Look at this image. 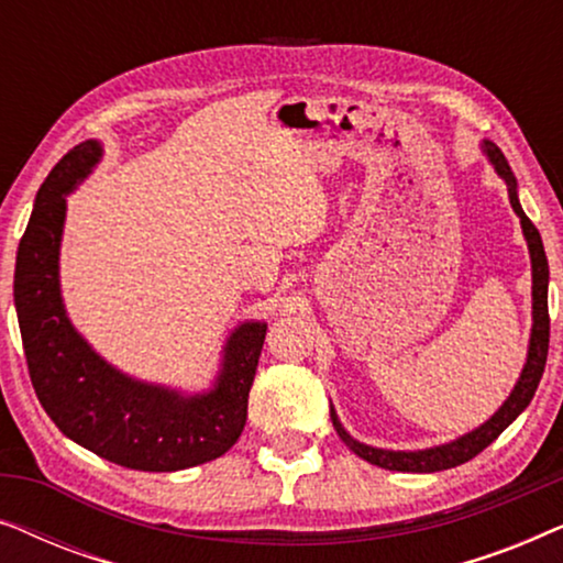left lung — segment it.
Masks as SVG:
<instances>
[{
	"instance_id": "1",
	"label": "left lung",
	"mask_w": 563,
	"mask_h": 563,
	"mask_svg": "<svg viewBox=\"0 0 563 563\" xmlns=\"http://www.w3.org/2000/svg\"><path fill=\"white\" fill-rule=\"evenodd\" d=\"M484 153H487L495 172L503 176L507 184V191H510V205L515 214L520 218L522 235L528 241L530 251V264H533V330H530V345H528V361L522 366V374L510 397L505 399V405L492 415V418L479 426L472 433L456 438V441L435 445V449L426 451H387V449H374V445L358 443L356 438L345 433V428L338 420L333 407H330V420H333V428L341 435V441L349 445V449L361 456L368 464L389 468V472H412V474H430V472H443V468H453L459 464H466L472 461L476 453H482L487 445L495 441V438L503 433V430L510 426V422L518 418V415L526 410L533 399L538 382H541L543 368H545V356H549V335H551V320H549V258H545L541 233L533 222L528 220V214L522 212L518 202V181H515L512 168L503 156V151L497 148L495 143L484 141Z\"/></svg>"
}]
</instances>
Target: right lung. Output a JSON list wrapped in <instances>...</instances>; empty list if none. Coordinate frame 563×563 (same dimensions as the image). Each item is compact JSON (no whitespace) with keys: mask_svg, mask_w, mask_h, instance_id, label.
Instances as JSON below:
<instances>
[{"mask_svg":"<svg viewBox=\"0 0 563 563\" xmlns=\"http://www.w3.org/2000/svg\"><path fill=\"white\" fill-rule=\"evenodd\" d=\"M102 145L79 143L37 189L18 249L14 307L30 382L60 433L112 464L137 472H179L220 459L235 445L249 415V391L264 349L266 322H243L228 338L210 391H181L130 379L91 351L66 318L58 249L66 195L97 161Z\"/></svg>","mask_w":563,"mask_h":563,"instance_id":"obj_1","label":"right lung"}]
</instances>
